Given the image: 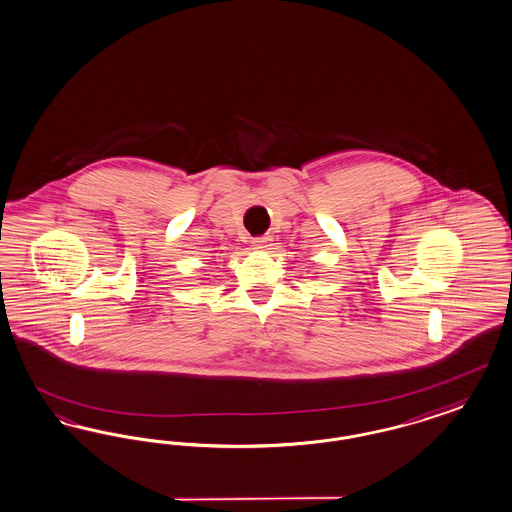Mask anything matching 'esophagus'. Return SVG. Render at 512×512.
I'll return each mask as SVG.
<instances>
[{
  "label": "esophagus",
  "instance_id": "34e87169",
  "mask_svg": "<svg viewBox=\"0 0 512 512\" xmlns=\"http://www.w3.org/2000/svg\"><path fill=\"white\" fill-rule=\"evenodd\" d=\"M266 244H268V238H265V236L253 240V247H255V249H263V247H266Z\"/></svg>",
  "mask_w": 512,
  "mask_h": 512
}]
</instances>
